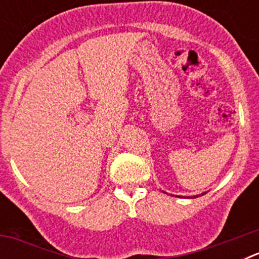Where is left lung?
<instances>
[{"label": "left lung", "mask_w": 259, "mask_h": 259, "mask_svg": "<svg viewBox=\"0 0 259 259\" xmlns=\"http://www.w3.org/2000/svg\"><path fill=\"white\" fill-rule=\"evenodd\" d=\"M205 193H206V192H205ZM205 193H201V194H202V196H203V194H205ZM198 196H200V194H197V196H193V197H192V198H196V197H198Z\"/></svg>", "instance_id": "1"}]
</instances>
